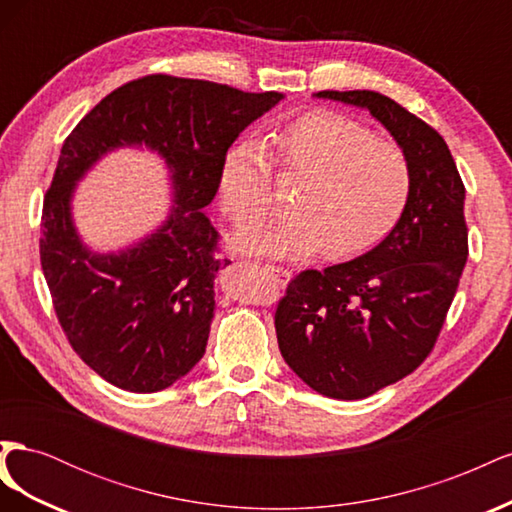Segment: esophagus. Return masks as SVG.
I'll use <instances>...</instances> for the list:
<instances>
[{
    "label": "esophagus",
    "instance_id": "obj_1",
    "mask_svg": "<svg viewBox=\"0 0 512 512\" xmlns=\"http://www.w3.org/2000/svg\"><path fill=\"white\" fill-rule=\"evenodd\" d=\"M262 271H265L267 275H271L273 280H275L277 284H282V286L288 282V277H290L288 271H284V269H280V267H273V265H262Z\"/></svg>",
    "mask_w": 512,
    "mask_h": 512
}]
</instances>
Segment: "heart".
<instances>
[{"label": "heart", "instance_id": "obj_1", "mask_svg": "<svg viewBox=\"0 0 512 512\" xmlns=\"http://www.w3.org/2000/svg\"><path fill=\"white\" fill-rule=\"evenodd\" d=\"M271 168L280 179H297L286 205L290 215L271 228L241 232L237 250L273 258L320 250L327 260H348L389 237L412 198L404 149L324 108L273 128L260 145L243 141L226 151L220 205L239 228L267 218Z\"/></svg>", "mask_w": 512, "mask_h": 512}]
</instances>
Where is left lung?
<instances>
[{
  "mask_svg": "<svg viewBox=\"0 0 512 512\" xmlns=\"http://www.w3.org/2000/svg\"><path fill=\"white\" fill-rule=\"evenodd\" d=\"M367 108L412 166V198L374 250L307 269L277 305V344L309 389L333 399L374 395L421 365L440 335L468 258L466 188L444 138L378 91H318Z\"/></svg>",
  "mask_w": 512,
  "mask_h": 512,
  "instance_id": "8db88e82",
  "label": "left lung"
}]
</instances>
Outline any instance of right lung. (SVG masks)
Listing matches in <instances>:
<instances>
[{
    "instance_id": "obj_1",
    "label": "right lung",
    "mask_w": 512,
    "mask_h": 512,
    "mask_svg": "<svg viewBox=\"0 0 512 512\" xmlns=\"http://www.w3.org/2000/svg\"><path fill=\"white\" fill-rule=\"evenodd\" d=\"M284 94L151 74L108 94L79 121L42 205L40 262L57 320L81 359L130 393L166 389L203 359L215 309L218 230L205 207L228 147ZM145 146L165 160L174 207L126 251H89L71 220L78 182L106 152Z\"/></svg>"
}]
</instances>
